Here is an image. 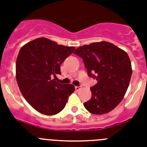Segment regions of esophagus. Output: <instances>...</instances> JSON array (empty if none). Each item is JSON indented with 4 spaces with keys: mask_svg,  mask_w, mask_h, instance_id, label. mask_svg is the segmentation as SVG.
Listing matches in <instances>:
<instances>
[{
    "mask_svg": "<svg viewBox=\"0 0 147 147\" xmlns=\"http://www.w3.org/2000/svg\"><path fill=\"white\" fill-rule=\"evenodd\" d=\"M75 89H76V91H79L80 90L82 89V87L81 86H76L75 87Z\"/></svg>",
    "mask_w": 147,
    "mask_h": 147,
    "instance_id": "1",
    "label": "esophagus"
}]
</instances>
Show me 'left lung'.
Here are the masks:
<instances>
[{
	"instance_id": "1",
	"label": "left lung",
	"mask_w": 147,
	"mask_h": 147,
	"mask_svg": "<svg viewBox=\"0 0 147 147\" xmlns=\"http://www.w3.org/2000/svg\"><path fill=\"white\" fill-rule=\"evenodd\" d=\"M74 54L82 59L88 74L97 80L90 88L92 96L84 103L90 113H107L124 98L132 76L129 56L114 44L105 41L80 46Z\"/></svg>"
}]
</instances>
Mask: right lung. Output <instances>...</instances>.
<instances>
[{
    "label": "right lung",
    "instance_id": "obj_1",
    "mask_svg": "<svg viewBox=\"0 0 147 147\" xmlns=\"http://www.w3.org/2000/svg\"><path fill=\"white\" fill-rule=\"evenodd\" d=\"M74 49L45 37L35 39L20 49L16 61L17 82L25 99L40 113H59L75 90L71 84H60L52 79L61 74L60 65Z\"/></svg>",
    "mask_w": 147,
    "mask_h": 147
}]
</instances>
